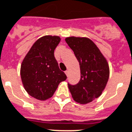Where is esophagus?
<instances>
[{"instance_id":"1","label":"esophagus","mask_w":132,"mask_h":132,"mask_svg":"<svg viewBox=\"0 0 132 132\" xmlns=\"http://www.w3.org/2000/svg\"><path fill=\"white\" fill-rule=\"evenodd\" d=\"M65 74L67 75V77H68V75H69V71H68V70H66V71L65 72Z\"/></svg>"}]
</instances>
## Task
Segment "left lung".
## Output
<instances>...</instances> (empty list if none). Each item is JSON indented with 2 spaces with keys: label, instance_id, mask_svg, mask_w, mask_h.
Wrapping results in <instances>:
<instances>
[{
  "label": "left lung",
  "instance_id": "left-lung-1",
  "mask_svg": "<svg viewBox=\"0 0 132 132\" xmlns=\"http://www.w3.org/2000/svg\"><path fill=\"white\" fill-rule=\"evenodd\" d=\"M77 60L81 70L79 83L68 87L74 101L88 104L99 97L109 77V67L106 60L95 43L86 37H70L65 39Z\"/></svg>",
  "mask_w": 132,
  "mask_h": 132
}]
</instances>
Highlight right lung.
Returning a JSON list of instances; mask_svg holds the SVG:
<instances>
[{
	"label": "right lung",
	"instance_id": "1",
	"mask_svg": "<svg viewBox=\"0 0 132 132\" xmlns=\"http://www.w3.org/2000/svg\"><path fill=\"white\" fill-rule=\"evenodd\" d=\"M60 41L58 36L42 37L35 42L23 60L22 83L27 93L37 100L51 97L59 84L67 79L54 57V50Z\"/></svg>",
	"mask_w": 132,
	"mask_h": 132
}]
</instances>
